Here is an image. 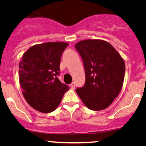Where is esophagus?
I'll list each match as a JSON object with an SVG mask.
<instances>
[{
	"mask_svg": "<svg viewBox=\"0 0 146 146\" xmlns=\"http://www.w3.org/2000/svg\"><path fill=\"white\" fill-rule=\"evenodd\" d=\"M70 86H71V89H74L75 87V82H72L71 84H70Z\"/></svg>",
	"mask_w": 146,
	"mask_h": 146,
	"instance_id": "esophagus-1",
	"label": "esophagus"
}]
</instances>
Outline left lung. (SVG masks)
I'll return each mask as SVG.
<instances>
[{
	"mask_svg": "<svg viewBox=\"0 0 146 146\" xmlns=\"http://www.w3.org/2000/svg\"><path fill=\"white\" fill-rule=\"evenodd\" d=\"M75 47L82 59L86 75L84 85L77 88V93L89 109H105L121 91L124 61L111 44L101 40L80 41Z\"/></svg>",
	"mask_w": 146,
	"mask_h": 146,
	"instance_id": "left-lung-1",
	"label": "left lung"
}]
</instances>
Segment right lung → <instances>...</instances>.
<instances>
[{"label":"right lung","instance_id":"obj_1","mask_svg":"<svg viewBox=\"0 0 146 146\" xmlns=\"http://www.w3.org/2000/svg\"><path fill=\"white\" fill-rule=\"evenodd\" d=\"M66 42H46L29 48L19 64V82L23 94L32 108L41 113L56 110L69 89L58 76Z\"/></svg>","mask_w":146,"mask_h":146}]
</instances>
